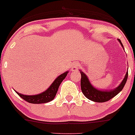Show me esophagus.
Wrapping results in <instances>:
<instances>
[{
	"label": "esophagus",
	"instance_id": "1",
	"mask_svg": "<svg viewBox=\"0 0 135 135\" xmlns=\"http://www.w3.org/2000/svg\"><path fill=\"white\" fill-rule=\"evenodd\" d=\"M79 67H80L79 64L78 63V62H75V63L73 65V66H72V70H77L78 69H79Z\"/></svg>",
	"mask_w": 135,
	"mask_h": 135
}]
</instances>
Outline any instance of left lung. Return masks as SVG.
I'll list each match as a JSON object with an SVG mask.
<instances>
[{"label": "left lung", "mask_w": 135, "mask_h": 135, "mask_svg": "<svg viewBox=\"0 0 135 135\" xmlns=\"http://www.w3.org/2000/svg\"><path fill=\"white\" fill-rule=\"evenodd\" d=\"M118 41H119L121 46L123 47V45L120 39H118ZM80 72V75H81L80 86H81L82 92L88 99L94 102H97V103H104V102L108 101L112 98L115 97L117 94H119L123 90L127 79H128V72H127L124 79L118 87L110 90H98L95 87L93 86V85L90 84L87 76L81 70Z\"/></svg>", "instance_id": "1"}]
</instances>
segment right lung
Masks as SVG:
<instances>
[{
  "label": "right lung",
  "instance_id": "add662e5",
  "mask_svg": "<svg viewBox=\"0 0 135 135\" xmlns=\"http://www.w3.org/2000/svg\"><path fill=\"white\" fill-rule=\"evenodd\" d=\"M68 73L69 72L66 71L58 76L49 86V89L41 94H36V95H25V94H20L16 91V93L24 100L27 101L28 103H32V104H41V103L50 102L53 100L54 98L55 97L60 83L65 79Z\"/></svg>",
  "mask_w": 135,
  "mask_h": 135
}]
</instances>
